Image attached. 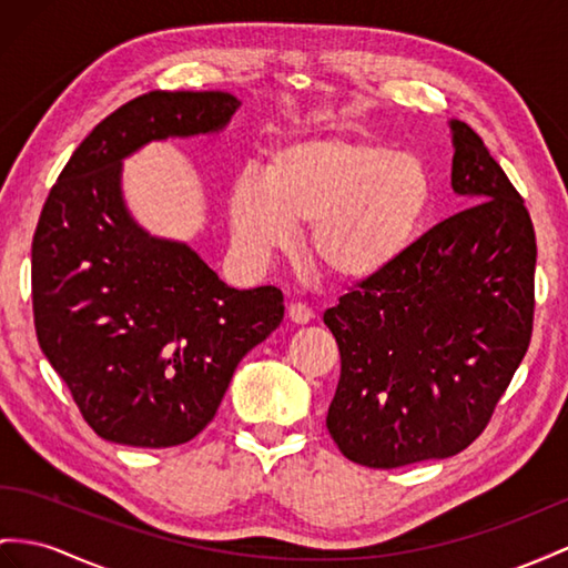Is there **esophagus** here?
<instances>
[{
  "mask_svg": "<svg viewBox=\"0 0 568 568\" xmlns=\"http://www.w3.org/2000/svg\"><path fill=\"white\" fill-rule=\"evenodd\" d=\"M287 316H290V322H295V324H307V322H312L314 312L307 307V304L293 302V304H290V307H287Z\"/></svg>",
  "mask_w": 568,
  "mask_h": 568,
  "instance_id": "34e87169",
  "label": "esophagus"
}]
</instances>
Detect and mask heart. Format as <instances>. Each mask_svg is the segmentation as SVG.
I'll return each mask as SVG.
<instances>
[{
  "instance_id": "b5f03b06",
  "label": "heart",
  "mask_w": 568,
  "mask_h": 568,
  "mask_svg": "<svg viewBox=\"0 0 568 568\" xmlns=\"http://www.w3.org/2000/svg\"><path fill=\"white\" fill-rule=\"evenodd\" d=\"M432 203L423 160L372 139L324 136L273 151L268 172H240L227 192L232 242L264 261L310 227L307 250L331 278L359 283L384 273L415 240Z\"/></svg>"
}]
</instances>
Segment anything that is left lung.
I'll return each instance as SVG.
<instances>
[{"label":"left lung","instance_id":"left-lung-1","mask_svg":"<svg viewBox=\"0 0 568 568\" xmlns=\"http://www.w3.org/2000/svg\"><path fill=\"white\" fill-rule=\"evenodd\" d=\"M450 186L473 203L324 312L341 351L326 427L367 468L448 458L485 432L528 353L530 213L473 129L450 120Z\"/></svg>","mask_w":568,"mask_h":568}]
</instances>
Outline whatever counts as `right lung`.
Segmentation results:
<instances>
[{"instance_id":"obj_1","label":"right lung","mask_w":568,"mask_h":568,"mask_svg":"<svg viewBox=\"0 0 568 568\" xmlns=\"http://www.w3.org/2000/svg\"><path fill=\"white\" fill-rule=\"evenodd\" d=\"M237 108L223 91L129 100L79 143L42 206L31 250L38 343L108 442L194 439L240 359L283 322L278 287L225 285L192 246L139 227L122 199L126 155L221 132Z\"/></svg>"}]
</instances>
